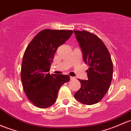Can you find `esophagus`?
I'll return each mask as SVG.
<instances>
[{
    "instance_id": "1",
    "label": "esophagus",
    "mask_w": 131,
    "mask_h": 131,
    "mask_svg": "<svg viewBox=\"0 0 131 131\" xmlns=\"http://www.w3.org/2000/svg\"><path fill=\"white\" fill-rule=\"evenodd\" d=\"M75 79H76V78H75V77H70V80H75Z\"/></svg>"
}]
</instances>
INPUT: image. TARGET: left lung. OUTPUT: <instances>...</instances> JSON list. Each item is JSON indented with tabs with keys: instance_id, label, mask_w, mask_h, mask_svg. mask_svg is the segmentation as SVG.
<instances>
[{
	"instance_id": "obj_1",
	"label": "left lung",
	"mask_w": 131,
	"mask_h": 131,
	"mask_svg": "<svg viewBox=\"0 0 131 131\" xmlns=\"http://www.w3.org/2000/svg\"><path fill=\"white\" fill-rule=\"evenodd\" d=\"M83 54L89 66L88 80L78 79L81 88L74 97L85 105H93L103 99L112 80L113 64L111 56L102 41L88 31H74Z\"/></svg>"
}]
</instances>
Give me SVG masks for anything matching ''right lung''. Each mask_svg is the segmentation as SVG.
<instances>
[{
  "instance_id": "right-lung-1",
  "label": "right lung",
  "mask_w": 131,
  "mask_h": 131,
  "mask_svg": "<svg viewBox=\"0 0 131 131\" xmlns=\"http://www.w3.org/2000/svg\"><path fill=\"white\" fill-rule=\"evenodd\" d=\"M73 32L70 30H42L24 52L20 71L22 84L27 98L39 108L53 105L60 86L70 80L69 75H49V71L58 48Z\"/></svg>"
}]
</instances>
